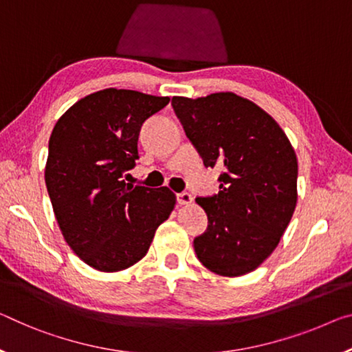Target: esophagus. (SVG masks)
<instances>
[{
    "label": "esophagus",
    "mask_w": 352,
    "mask_h": 352,
    "mask_svg": "<svg viewBox=\"0 0 352 352\" xmlns=\"http://www.w3.org/2000/svg\"><path fill=\"white\" fill-rule=\"evenodd\" d=\"M193 198L190 193L184 192V193H177V203L181 204V206H187V204H192Z\"/></svg>",
    "instance_id": "obj_1"
}]
</instances>
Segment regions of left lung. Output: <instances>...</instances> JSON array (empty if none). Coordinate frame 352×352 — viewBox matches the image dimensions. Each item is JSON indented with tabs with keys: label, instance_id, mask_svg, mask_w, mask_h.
<instances>
[{
	"label": "left lung",
	"instance_id": "1",
	"mask_svg": "<svg viewBox=\"0 0 352 352\" xmlns=\"http://www.w3.org/2000/svg\"><path fill=\"white\" fill-rule=\"evenodd\" d=\"M171 105L206 166H223L220 190L197 198L208 230L195 253L221 277L245 275L270 256L297 203V157L277 121L234 93L198 99L173 97Z\"/></svg>",
	"mask_w": 352,
	"mask_h": 352
}]
</instances>
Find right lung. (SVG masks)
<instances>
[{"mask_svg":"<svg viewBox=\"0 0 352 352\" xmlns=\"http://www.w3.org/2000/svg\"><path fill=\"white\" fill-rule=\"evenodd\" d=\"M168 102L107 88L75 102L53 127L45 164L53 212L72 252L100 272L138 263L176 206L168 187H133L122 179L138 159L143 122Z\"/></svg>","mask_w":352,"mask_h":352,"instance_id":"obj_1","label":"right lung"}]
</instances>
